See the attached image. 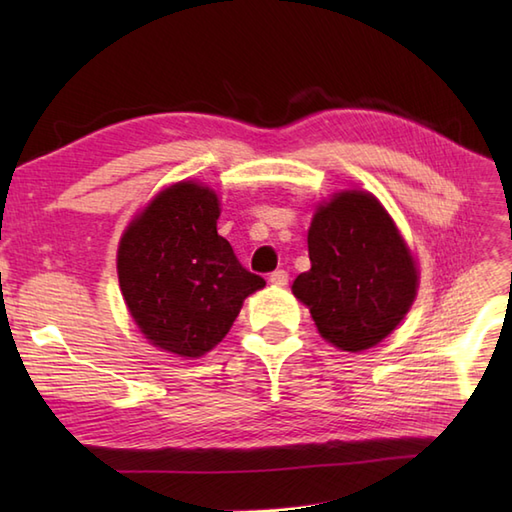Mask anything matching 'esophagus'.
<instances>
[{
    "mask_svg": "<svg viewBox=\"0 0 512 512\" xmlns=\"http://www.w3.org/2000/svg\"><path fill=\"white\" fill-rule=\"evenodd\" d=\"M270 284L286 286L288 284V273H286V270H275V273H270Z\"/></svg>",
    "mask_w": 512,
    "mask_h": 512,
    "instance_id": "obj_1",
    "label": "esophagus"
}]
</instances>
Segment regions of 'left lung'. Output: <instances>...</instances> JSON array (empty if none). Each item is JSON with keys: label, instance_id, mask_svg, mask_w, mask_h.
Here are the masks:
<instances>
[{"label": "left lung", "instance_id": "obj_1", "mask_svg": "<svg viewBox=\"0 0 512 512\" xmlns=\"http://www.w3.org/2000/svg\"><path fill=\"white\" fill-rule=\"evenodd\" d=\"M312 268L292 292L306 303L321 336L345 352L374 347L411 308L418 273L407 244L380 202L343 191L314 213Z\"/></svg>", "mask_w": 512, "mask_h": 512}]
</instances>
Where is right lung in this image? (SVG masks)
Here are the masks:
<instances>
[{
    "instance_id": "right-lung-1",
    "label": "right lung",
    "mask_w": 512,
    "mask_h": 512,
    "mask_svg": "<svg viewBox=\"0 0 512 512\" xmlns=\"http://www.w3.org/2000/svg\"><path fill=\"white\" fill-rule=\"evenodd\" d=\"M220 204L195 182L162 191L127 228L118 281L140 332L160 350L198 358L231 330L242 303L266 281L217 235Z\"/></svg>"
}]
</instances>
